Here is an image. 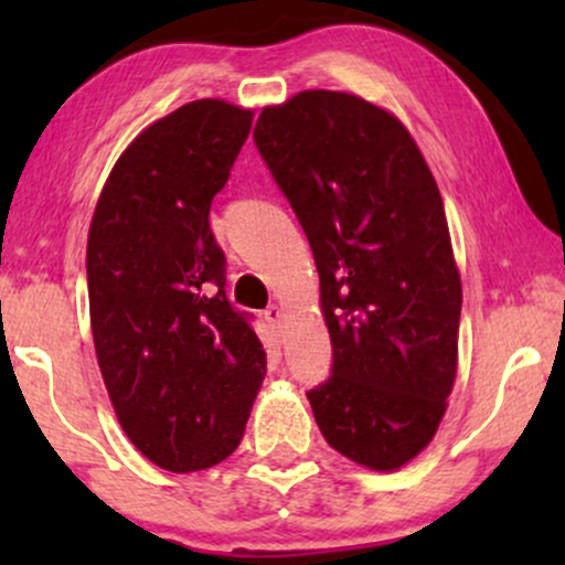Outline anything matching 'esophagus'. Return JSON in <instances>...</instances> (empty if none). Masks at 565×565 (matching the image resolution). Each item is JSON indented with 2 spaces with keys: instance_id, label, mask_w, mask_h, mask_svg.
Listing matches in <instances>:
<instances>
[{
  "instance_id": "esophagus-1",
  "label": "esophagus",
  "mask_w": 565,
  "mask_h": 565,
  "mask_svg": "<svg viewBox=\"0 0 565 565\" xmlns=\"http://www.w3.org/2000/svg\"><path fill=\"white\" fill-rule=\"evenodd\" d=\"M262 316H265V321H267L273 329H280V323H282V319H285V313H282L280 306H269L267 311L262 313Z\"/></svg>"
}]
</instances>
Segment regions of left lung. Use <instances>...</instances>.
I'll use <instances>...</instances> for the list:
<instances>
[{"label":"left lung","mask_w":565,"mask_h":565,"mask_svg":"<svg viewBox=\"0 0 565 565\" xmlns=\"http://www.w3.org/2000/svg\"><path fill=\"white\" fill-rule=\"evenodd\" d=\"M254 143L311 244L331 375L306 393L327 443L396 470L443 422L462 288L445 205L398 118L347 92L265 107Z\"/></svg>","instance_id":"obj_1"}]
</instances>
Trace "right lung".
I'll return each mask as SVG.
<instances>
[{
  "label": "right lung",
  "instance_id": "obj_1",
  "mask_svg": "<svg viewBox=\"0 0 565 565\" xmlns=\"http://www.w3.org/2000/svg\"><path fill=\"white\" fill-rule=\"evenodd\" d=\"M252 130V110L195 99L122 151L92 215L89 319L130 443L159 468L218 466L244 437L267 373L252 316L226 298L211 203Z\"/></svg>",
  "mask_w": 565,
  "mask_h": 565
}]
</instances>
